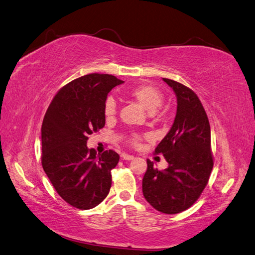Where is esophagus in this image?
Listing matches in <instances>:
<instances>
[{
	"label": "esophagus",
	"instance_id": "1",
	"mask_svg": "<svg viewBox=\"0 0 255 255\" xmlns=\"http://www.w3.org/2000/svg\"><path fill=\"white\" fill-rule=\"evenodd\" d=\"M122 158H123V160H128V161H129V160H133L134 159L133 156L128 155V154H123Z\"/></svg>",
	"mask_w": 255,
	"mask_h": 255
}]
</instances>
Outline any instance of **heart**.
<instances>
[{"instance_id":"1","label":"heart","mask_w":255,"mask_h":255,"mask_svg":"<svg viewBox=\"0 0 255 255\" xmlns=\"http://www.w3.org/2000/svg\"><path fill=\"white\" fill-rule=\"evenodd\" d=\"M127 95L129 98L135 100L136 103H139L144 109H146L147 111L152 112V114H157V108L161 106L163 101V94L156 86L151 84H139L131 87L128 92ZM104 113L107 119H112L116 113V104L112 98L107 99ZM144 137L146 135L141 134H132L129 137V143L134 147H137L143 141Z\"/></svg>"}]
</instances>
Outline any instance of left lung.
<instances>
[{"label": "left lung", "mask_w": 255, "mask_h": 255, "mask_svg": "<svg viewBox=\"0 0 255 255\" xmlns=\"http://www.w3.org/2000/svg\"><path fill=\"white\" fill-rule=\"evenodd\" d=\"M177 98L173 125L155 154H162L169 166L154 168L147 160L142 180L144 198L158 212L174 215L191 207L204 190L214 166L207 114L196 94L179 82L163 78Z\"/></svg>", "instance_id": "obj_1"}]
</instances>
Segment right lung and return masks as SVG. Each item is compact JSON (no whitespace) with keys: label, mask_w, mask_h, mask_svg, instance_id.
<instances>
[{"label":"right lung","mask_w":255,"mask_h":255,"mask_svg":"<svg viewBox=\"0 0 255 255\" xmlns=\"http://www.w3.org/2000/svg\"><path fill=\"white\" fill-rule=\"evenodd\" d=\"M124 81L112 75L90 74L56 93L41 126V164L61 198L78 209H91L110 191L111 171L120 155L87 148L89 135L104 128V108L113 87Z\"/></svg>","instance_id":"right-lung-1"}]
</instances>
